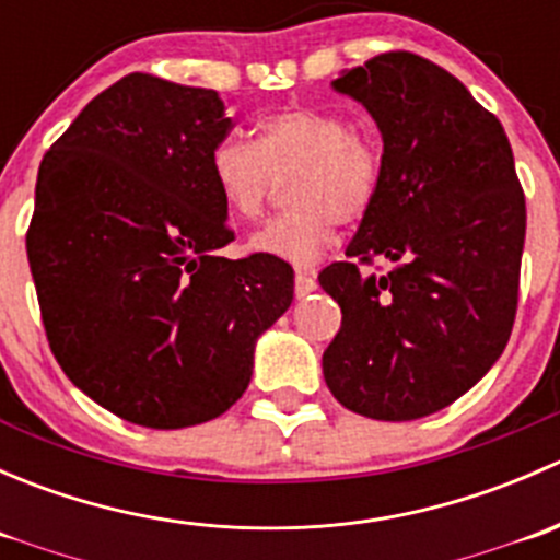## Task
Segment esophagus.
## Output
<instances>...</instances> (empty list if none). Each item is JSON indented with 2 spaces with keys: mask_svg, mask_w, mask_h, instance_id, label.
<instances>
[{
  "mask_svg": "<svg viewBox=\"0 0 560 560\" xmlns=\"http://www.w3.org/2000/svg\"><path fill=\"white\" fill-rule=\"evenodd\" d=\"M316 290V276L314 268H298L295 270V295L306 298Z\"/></svg>",
  "mask_w": 560,
  "mask_h": 560,
  "instance_id": "34e87169",
  "label": "esophagus"
}]
</instances>
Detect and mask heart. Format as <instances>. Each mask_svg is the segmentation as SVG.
<instances>
[{"label":"heart","instance_id":"1","mask_svg":"<svg viewBox=\"0 0 560 560\" xmlns=\"http://www.w3.org/2000/svg\"><path fill=\"white\" fill-rule=\"evenodd\" d=\"M292 175V208L248 238L257 254L308 265L336 241V228L369 213L382 180V154L341 113L290 105L254 127V143L222 140L211 154V178L228 211L259 219L276 178Z\"/></svg>","mask_w":560,"mask_h":560}]
</instances>
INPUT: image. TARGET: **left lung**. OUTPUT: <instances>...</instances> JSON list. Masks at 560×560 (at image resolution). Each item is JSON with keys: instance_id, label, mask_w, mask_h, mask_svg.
Instances as JSON below:
<instances>
[{"instance_id": "8db88e82", "label": "left lung", "mask_w": 560, "mask_h": 560, "mask_svg": "<svg viewBox=\"0 0 560 560\" xmlns=\"http://www.w3.org/2000/svg\"><path fill=\"white\" fill-rule=\"evenodd\" d=\"M330 86L371 113L385 151L349 262L319 273L343 314L322 374L358 415L420 420L477 385L510 341L525 244L515 156L499 118L422 56H374ZM376 253L396 268L360 277L353 259Z\"/></svg>"}]
</instances>
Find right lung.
<instances>
[{
    "label": "right lung",
    "mask_w": 560,
    "mask_h": 560,
    "mask_svg": "<svg viewBox=\"0 0 560 560\" xmlns=\"http://www.w3.org/2000/svg\"><path fill=\"white\" fill-rule=\"evenodd\" d=\"M230 127L213 89L132 72L39 165L26 254L50 349L72 385L135 425L224 415L292 303L284 259L219 254L233 230L211 154Z\"/></svg>",
    "instance_id": "add662e5"
}]
</instances>
